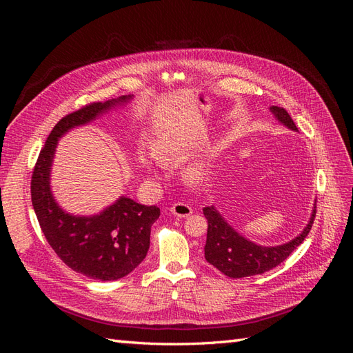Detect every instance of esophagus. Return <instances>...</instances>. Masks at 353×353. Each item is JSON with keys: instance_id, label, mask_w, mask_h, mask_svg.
<instances>
[{"instance_id": "34e87169", "label": "esophagus", "mask_w": 353, "mask_h": 353, "mask_svg": "<svg viewBox=\"0 0 353 353\" xmlns=\"http://www.w3.org/2000/svg\"><path fill=\"white\" fill-rule=\"evenodd\" d=\"M169 210H170V213H172V215H175L178 218H187V216L191 215V213H193V209H191V206L187 205V203H183V201L174 203V205L169 208Z\"/></svg>"}]
</instances>
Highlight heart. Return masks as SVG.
Wrapping results in <instances>:
<instances>
[{"mask_svg": "<svg viewBox=\"0 0 353 353\" xmlns=\"http://www.w3.org/2000/svg\"><path fill=\"white\" fill-rule=\"evenodd\" d=\"M154 153H156V157L159 162H162L163 165H168V166L178 165L181 160L185 159V153L183 148L178 147L174 143H169V141L159 143L154 148ZM140 162L144 169H147L148 172H152L153 169H152L150 160H148L147 157H140Z\"/></svg>", "mask_w": 353, "mask_h": 353, "instance_id": "1", "label": "heart"}]
</instances>
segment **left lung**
Here are the masks:
<instances>
[{
  "label": "left lung",
  "mask_w": 353,
  "mask_h": 353,
  "mask_svg": "<svg viewBox=\"0 0 353 353\" xmlns=\"http://www.w3.org/2000/svg\"><path fill=\"white\" fill-rule=\"evenodd\" d=\"M271 112L281 123L293 131H297V126L290 114L283 108L272 105ZM203 213L208 219V239L205 245L206 261L230 279H244V276L263 274L284 262L311 231L316 206L314 208L311 221L302 234H299L292 241L275 245V248H262V245L245 240L223 221L213 206L205 208Z\"/></svg>",
  "instance_id": "1"
}]
</instances>
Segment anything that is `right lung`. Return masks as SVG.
Masks as SVG:
<instances>
[{
  "label": "right lung",
  "instance_id": "1",
  "mask_svg": "<svg viewBox=\"0 0 353 353\" xmlns=\"http://www.w3.org/2000/svg\"><path fill=\"white\" fill-rule=\"evenodd\" d=\"M125 100L90 103L61 117L41 148L30 179L32 205L51 249L74 272L101 281L119 280L144 261L160 209L121 197L97 216H72L51 196L50 166L59 137Z\"/></svg>",
  "mask_w": 353,
  "mask_h": 353
}]
</instances>
